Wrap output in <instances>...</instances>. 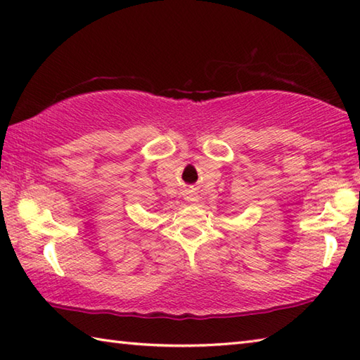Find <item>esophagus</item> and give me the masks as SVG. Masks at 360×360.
Segmentation results:
<instances>
[{
	"label": "esophagus",
	"mask_w": 360,
	"mask_h": 360,
	"mask_svg": "<svg viewBox=\"0 0 360 360\" xmlns=\"http://www.w3.org/2000/svg\"><path fill=\"white\" fill-rule=\"evenodd\" d=\"M196 198H198V196H196L195 193H188V195H187V200H188V201H192V202H193V201H196Z\"/></svg>",
	"instance_id": "34e87169"
}]
</instances>
